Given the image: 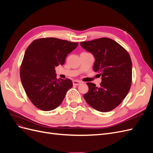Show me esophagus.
Listing matches in <instances>:
<instances>
[{"mask_svg": "<svg viewBox=\"0 0 153 153\" xmlns=\"http://www.w3.org/2000/svg\"><path fill=\"white\" fill-rule=\"evenodd\" d=\"M81 83V82L79 81H77V80L73 81V85H74V86H78V85H79Z\"/></svg>", "mask_w": 153, "mask_h": 153, "instance_id": "obj_1", "label": "esophagus"}]
</instances>
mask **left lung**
<instances>
[{
	"label": "left lung",
	"mask_w": 153,
	"mask_h": 153,
	"mask_svg": "<svg viewBox=\"0 0 153 153\" xmlns=\"http://www.w3.org/2000/svg\"><path fill=\"white\" fill-rule=\"evenodd\" d=\"M80 44L94 56L93 71L102 76L98 87L94 83H86L89 90L84 98L98 111H111L120 104L130 89L132 63L129 54L109 38L81 42Z\"/></svg>",
	"instance_id": "1"
}]
</instances>
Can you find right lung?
<instances>
[{
    "label": "right lung",
    "instance_id": "1",
    "mask_svg": "<svg viewBox=\"0 0 153 153\" xmlns=\"http://www.w3.org/2000/svg\"><path fill=\"white\" fill-rule=\"evenodd\" d=\"M78 43L48 37L37 39L28 46L20 68L23 87L38 109L49 111L60 105L72 87L69 79H58L55 67L63 65L68 54Z\"/></svg>",
    "mask_w": 153,
    "mask_h": 153
}]
</instances>
